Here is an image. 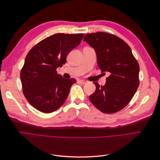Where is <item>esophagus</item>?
Here are the masks:
<instances>
[{
  "label": "esophagus",
  "mask_w": 160,
  "mask_h": 160,
  "mask_svg": "<svg viewBox=\"0 0 160 160\" xmlns=\"http://www.w3.org/2000/svg\"><path fill=\"white\" fill-rule=\"evenodd\" d=\"M79 82H80V83H81V84H85V83H86L87 82H88V81H85V80H83V79H81V80H79Z\"/></svg>",
  "instance_id": "obj_1"
}]
</instances>
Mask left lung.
I'll return each instance as SVG.
<instances>
[{
	"instance_id": "1",
	"label": "left lung",
	"mask_w": 160,
	"mask_h": 160,
	"mask_svg": "<svg viewBox=\"0 0 160 160\" xmlns=\"http://www.w3.org/2000/svg\"><path fill=\"white\" fill-rule=\"evenodd\" d=\"M83 41L95 51L101 72L109 74L105 85L94 83L96 90L89 96L91 103L103 113L118 112L129 103L138 88V62L127 43L111 34H87Z\"/></svg>"
}]
</instances>
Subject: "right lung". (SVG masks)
Listing matches in <instances>:
<instances>
[{
  "label": "right lung",
  "instance_id": "right-lung-1",
  "mask_svg": "<svg viewBox=\"0 0 160 160\" xmlns=\"http://www.w3.org/2000/svg\"><path fill=\"white\" fill-rule=\"evenodd\" d=\"M83 35L57 33L43 39L28 52L21 80L27 100L37 110L51 113L65 103L76 80L64 79L56 69L65 63L67 56L80 44Z\"/></svg>",
  "mask_w": 160,
  "mask_h": 160
}]
</instances>
